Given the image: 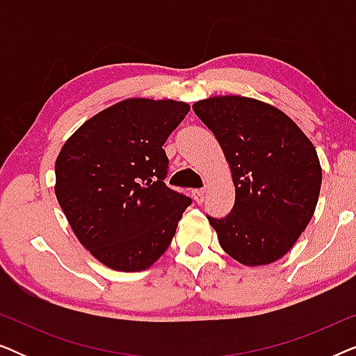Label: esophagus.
Instances as JSON below:
<instances>
[{"mask_svg": "<svg viewBox=\"0 0 356 356\" xmlns=\"http://www.w3.org/2000/svg\"><path fill=\"white\" fill-rule=\"evenodd\" d=\"M204 193H206V189H204V188H201V189H194V191H193L194 201H196L197 204H202V202H204Z\"/></svg>", "mask_w": 356, "mask_h": 356, "instance_id": "obj_1", "label": "esophagus"}]
</instances>
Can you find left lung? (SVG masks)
<instances>
[{"label":"left lung","instance_id":"obj_1","mask_svg":"<svg viewBox=\"0 0 356 356\" xmlns=\"http://www.w3.org/2000/svg\"><path fill=\"white\" fill-rule=\"evenodd\" d=\"M230 165L235 206L209 218L223 251L245 266L279 261L313 217L323 170L316 149L290 116L266 102L217 95L193 105Z\"/></svg>","mask_w":356,"mask_h":356}]
</instances>
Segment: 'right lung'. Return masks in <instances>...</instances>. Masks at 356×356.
<instances>
[{"instance_id": "obj_1", "label": "right lung", "mask_w": 356, "mask_h": 356, "mask_svg": "<svg viewBox=\"0 0 356 356\" xmlns=\"http://www.w3.org/2000/svg\"><path fill=\"white\" fill-rule=\"evenodd\" d=\"M186 102L126 99L86 121L55 162V194L82 246L113 270L149 269L191 204L165 184L162 145Z\"/></svg>"}]
</instances>
